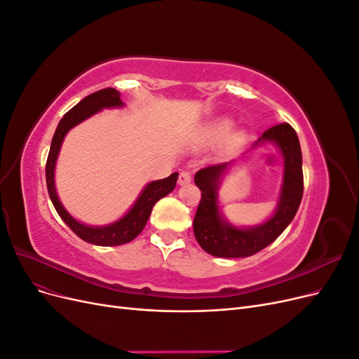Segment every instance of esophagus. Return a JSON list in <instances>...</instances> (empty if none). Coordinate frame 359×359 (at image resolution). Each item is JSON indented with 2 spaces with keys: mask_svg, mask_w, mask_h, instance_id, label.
I'll use <instances>...</instances> for the list:
<instances>
[{
  "mask_svg": "<svg viewBox=\"0 0 359 359\" xmlns=\"http://www.w3.org/2000/svg\"><path fill=\"white\" fill-rule=\"evenodd\" d=\"M191 181V175L190 172H181L180 177H178V184L180 186H186V184H189Z\"/></svg>",
  "mask_w": 359,
  "mask_h": 359,
  "instance_id": "1",
  "label": "esophagus"
}]
</instances>
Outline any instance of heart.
<instances>
[{"instance_id":"b5f03b06","label":"heart","mask_w":359,"mask_h":359,"mask_svg":"<svg viewBox=\"0 0 359 359\" xmlns=\"http://www.w3.org/2000/svg\"><path fill=\"white\" fill-rule=\"evenodd\" d=\"M232 127H233V121L227 116H220V118L212 119V121H210L201 130L199 144L202 147L217 145L219 142H222L224 137L229 136V133L232 132ZM241 142H243V135L233 133L229 136V139H227V148L233 149Z\"/></svg>"}]
</instances>
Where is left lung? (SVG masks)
Returning <instances> with one entry per match:
<instances>
[{
    "label": "left lung",
    "mask_w": 359,
    "mask_h": 359,
    "mask_svg": "<svg viewBox=\"0 0 359 359\" xmlns=\"http://www.w3.org/2000/svg\"><path fill=\"white\" fill-rule=\"evenodd\" d=\"M271 144L283 160V181L278 201L271 217L256 226L240 227L224 219L220 211V184L235 163L203 168L194 175V184L202 191V199L193 220L196 241L215 257H248L274 243L295 217L302 199V154L297 132L289 124H278L268 128L253 148Z\"/></svg>",
    "instance_id": "left-lung-1"
}]
</instances>
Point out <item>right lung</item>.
Returning <instances> with one entry per match:
<instances>
[{
	"label": "right lung",
	"instance_id": "1",
	"mask_svg": "<svg viewBox=\"0 0 359 359\" xmlns=\"http://www.w3.org/2000/svg\"><path fill=\"white\" fill-rule=\"evenodd\" d=\"M124 104L126 103L121 100V93L116 91L115 88H104L86 95L85 99H82L61 118V121L55 130V135L52 137V144L46 161L48 191L57 212L60 214L62 222L66 223L81 240L94 245L114 247L133 241L135 238L144 231L156 202H158L161 198H165L166 194H169L175 189L178 180V172H175L165 180L148 182L144 190L140 191L135 203L132 205V208H130L121 219L104 226H90L81 223L64 208L55 187V166L64 137H66V135L73 127L83 123L85 119H88L97 112H100L103 109H112V107H123Z\"/></svg>",
	"mask_w": 359,
	"mask_h": 359
}]
</instances>
